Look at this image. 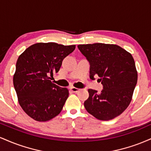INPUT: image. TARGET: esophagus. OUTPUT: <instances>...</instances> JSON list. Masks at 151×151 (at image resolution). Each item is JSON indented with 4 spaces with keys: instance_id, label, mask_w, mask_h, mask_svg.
Returning <instances> with one entry per match:
<instances>
[{
    "instance_id": "1",
    "label": "esophagus",
    "mask_w": 151,
    "mask_h": 151,
    "mask_svg": "<svg viewBox=\"0 0 151 151\" xmlns=\"http://www.w3.org/2000/svg\"><path fill=\"white\" fill-rule=\"evenodd\" d=\"M70 90L71 91H72V92H74V93H77L78 91H79V89H78V88H76V87H74V86H71V87L70 88Z\"/></svg>"
}]
</instances>
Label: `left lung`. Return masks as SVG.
Segmentation results:
<instances>
[{"instance_id": "8db88e82", "label": "left lung", "mask_w": 151, "mask_h": 151, "mask_svg": "<svg viewBox=\"0 0 151 151\" xmlns=\"http://www.w3.org/2000/svg\"><path fill=\"white\" fill-rule=\"evenodd\" d=\"M78 48L90 64V78L99 77L103 89L88 90L86 110L95 118L109 121L121 114L132 99L138 73L129 52L116 45L94 43L79 45Z\"/></svg>"}]
</instances>
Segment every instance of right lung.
<instances>
[{"label": "right lung", "instance_id": "1", "mask_svg": "<svg viewBox=\"0 0 151 151\" xmlns=\"http://www.w3.org/2000/svg\"><path fill=\"white\" fill-rule=\"evenodd\" d=\"M75 47L36 43L19 56L13 85L20 106L34 120L49 121L61 112L69 91L52 82L50 77L59 72L62 60Z\"/></svg>", "mask_w": 151, "mask_h": 151}]
</instances>
